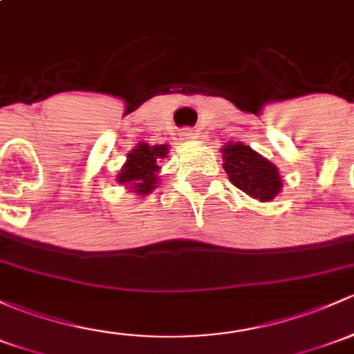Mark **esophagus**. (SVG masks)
<instances>
[{
	"instance_id": "1",
	"label": "esophagus",
	"mask_w": 354,
	"mask_h": 354,
	"mask_svg": "<svg viewBox=\"0 0 354 354\" xmlns=\"http://www.w3.org/2000/svg\"><path fill=\"white\" fill-rule=\"evenodd\" d=\"M180 133L185 137V139H188V140H193V139H196V137H198V133H196V130H193L192 127L181 129Z\"/></svg>"
}]
</instances>
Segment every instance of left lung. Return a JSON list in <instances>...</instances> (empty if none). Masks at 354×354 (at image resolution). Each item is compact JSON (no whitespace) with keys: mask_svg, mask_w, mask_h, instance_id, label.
Instances as JSON below:
<instances>
[{"mask_svg":"<svg viewBox=\"0 0 354 354\" xmlns=\"http://www.w3.org/2000/svg\"><path fill=\"white\" fill-rule=\"evenodd\" d=\"M222 154L230 183L252 198L271 202L283 188L278 167L243 142H227Z\"/></svg>","mask_w":354,"mask_h":354,"instance_id":"8db88e82","label":"left lung"}]
</instances>
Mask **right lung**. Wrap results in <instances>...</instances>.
<instances>
[{"instance_id": "1", "label": "right lung", "mask_w": 354, "mask_h": 354, "mask_svg": "<svg viewBox=\"0 0 354 354\" xmlns=\"http://www.w3.org/2000/svg\"><path fill=\"white\" fill-rule=\"evenodd\" d=\"M167 144L162 146H149V144H137L136 149L127 154V162L122 166L117 181L120 185H127L130 192L136 195H147L152 189L158 188L159 180V162L167 156Z\"/></svg>"}]
</instances>
